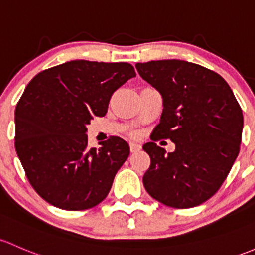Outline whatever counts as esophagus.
Returning <instances> with one entry per match:
<instances>
[{
	"label": "esophagus",
	"mask_w": 255,
	"mask_h": 255,
	"mask_svg": "<svg viewBox=\"0 0 255 255\" xmlns=\"http://www.w3.org/2000/svg\"><path fill=\"white\" fill-rule=\"evenodd\" d=\"M141 148H142V146H141L140 143L130 142V151L133 152V153H135V152H138Z\"/></svg>",
	"instance_id": "1"
}]
</instances>
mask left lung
<instances>
[{
  "label": "left lung",
  "instance_id": "obj_1",
  "mask_svg": "<svg viewBox=\"0 0 255 255\" xmlns=\"http://www.w3.org/2000/svg\"><path fill=\"white\" fill-rule=\"evenodd\" d=\"M136 69L163 101L152 142L143 145L151 157L145 189L167 206L200 205L219 190L240 153L242 109L224 78L200 65L173 59ZM159 138L174 142L175 152L157 146Z\"/></svg>",
  "mask_w": 255,
  "mask_h": 255
}]
</instances>
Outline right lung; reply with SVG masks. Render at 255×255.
<instances>
[{"label":"right lung","instance_id":"obj_1","mask_svg":"<svg viewBox=\"0 0 255 255\" xmlns=\"http://www.w3.org/2000/svg\"><path fill=\"white\" fill-rule=\"evenodd\" d=\"M128 62L73 60L41 71L15 107L14 145L34 190L62 210L98 205L130 154L118 136L89 148L87 125L104 117L112 94L135 77Z\"/></svg>","mask_w":255,"mask_h":255}]
</instances>
